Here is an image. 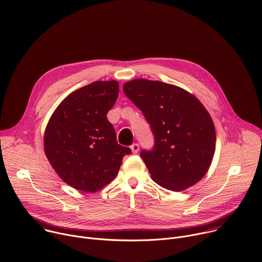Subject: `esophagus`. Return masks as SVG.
Instances as JSON below:
<instances>
[{
  "label": "esophagus",
  "instance_id": "34e87169",
  "mask_svg": "<svg viewBox=\"0 0 262 262\" xmlns=\"http://www.w3.org/2000/svg\"><path fill=\"white\" fill-rule=\"evenodd\" d=\"M130 147H131V149H132V152H133V154H136V152H138V150H139V144H138V143H133Z\"/></svg>",
  "mask_w": 262,
  "mask_h": 262
}]
</instances>
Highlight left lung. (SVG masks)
<instances>
[{"label":"left lung","mask_w":262,"mask_h":262,"mask_svg":"<svg viewBox=\"0 0 262 262\" xmlns=\"http://www.w3.org/2000/svg\"><path fill=\"white\" fill-rule=\"evenodd\" d=\"M154 135L140 157L159 186L182 191L206 173L215 152L216 132L204 106L185 90L161 81L134 79L124 84Z\"/></svg>","instance_id":"left-lung-1"}]
</instances>
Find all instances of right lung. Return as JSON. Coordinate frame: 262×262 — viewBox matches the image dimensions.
Returning a JSON list of instances; mask_svg holds the SVG:
<instances>
[{"mask_svg": "<svg viewBox=\"0 0 262 262\" xmlns=\"http://www.w3.org/2000/svg\"><path fill=\"white\" fill-rule=\"evenodd\" d=\"M119 96V83L95 81L66 97L44 133V150L52 168L71 187L95 192L119 172L129 147L118 143L107 120Z\"/></svg>", "mask_w": 262, "mask_h": 262, "instance_id": "obj_1", "label": "right lung"}]
</instances>
